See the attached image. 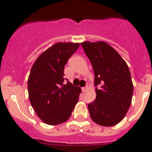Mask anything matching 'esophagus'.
Segmentation results:
<instances>
[{"label":"esophagus","instance_id":"esophagus-1","mask_svg":"<svg viewBox=\"0 0 152 152\" xmlns=\"http://www.w3.org/2000/svg\"><path fill=\"white\" fill-rule=\"evenodd\" d=\"M88 91V88H82V91L83 92H86V91Z\"/></svg>","mask_w":152,"mask_h":152}]
</instances>
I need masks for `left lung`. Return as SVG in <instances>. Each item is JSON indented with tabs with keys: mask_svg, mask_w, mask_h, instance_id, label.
<instances>
[{
	"mask_svg": "<svg viewBox=\"0 0 152 152\" xmlns=\"http://www.w3.org/2000/svg\"><path fill=\"white\" fill-rule=\"evenodd\" d=\"M94 72L96 99L88 104L91 119L103 126L122 121L132 103L133 84L129 67L120 55L103 41L80 43Z\"/></svg>",
	"mask_w": 152,
	"mask_h": 152,
	"instance_id": "obj_1",
	"label": "left lung"
}]
</instances>
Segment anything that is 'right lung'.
I'll return each mask as SVG.
<instances>
[{"label":"right lung","instance_id":"obj_1","mask_svg":"<svg viewBox=\"0 0 152 152\" xmlns=\"http://www.w3.org/2000/svg\"><path fill=\"white\" fill-rule=\"evenodd\" d=\"M78 42H56L44 51L33 64L28 77L31 105L43 123L51 126L66 122L81 93L69 81L64 84V68L78 49Z\"/></svg>","mask_w":152,"mask_h":152}]
</instances>
